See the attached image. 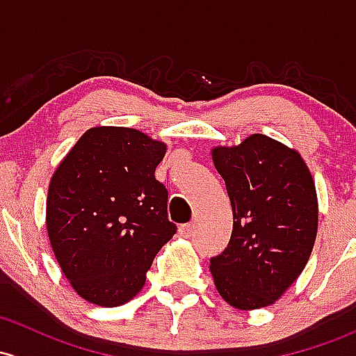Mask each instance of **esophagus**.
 <instances>
[{"label": "esophagus", "mask_w": 356, "mask_h": 356, "mask_svg": "<svg viewBox=\"0 0 356 356\" xmlns=\"http://www.w3.org/2000/svg\"><path fill=\"white\" fill-rule=\"evenodd\" d=\"M194 223H184V225L179 227V232H181V235H184V237H191V235L194 234Z\"/></svg>", "instance_id": "esophagus-1"}]
</instances>
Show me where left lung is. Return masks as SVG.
I'll return each instance as SVG.
<instances>
[{"instance_id":"8db88e82","label":"left lung","mask_w":356,"mask_h":356,"mask_svg":"<svg viewBox=\"0 0 356 356\" xmlns=\"http://www.w3.org/2000/svg\"><path fill=\"white\" fill-rule=\"evenodd\" d=\"M234 211L228 245L209 259L235 309L275 304L304 271L317 235V196L302 156L264 134L213 149Z\"/></svg>"}]
</instances>
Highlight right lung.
<instances>
[{"label":"right lung","instance_id":"right-lung-1","mask_svg":"<svg viewBox=\"0 0 356 356\" xmlns=\"http://www.w3.org/2000/svg\"><path fill=\"white\" fill-rule=\"evenodd\" d=\"M165 145L131 128H92L51 179L52 250L80 297L122 305L147 282L153 257L177 232L155 168Z\"/></svg>","mask_w":356,"mask_h":356}]
</instances>
